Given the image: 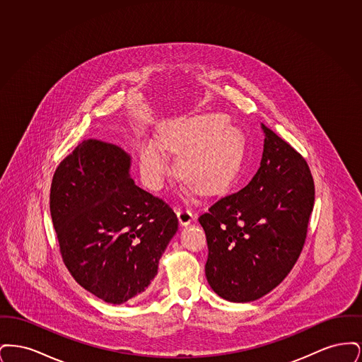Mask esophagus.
Instances as JSON below:
<instances>
[{"label": "esophagus", "mask_w": 362, "mask_h": 362, "mask_svg": "<svg viewBox=\"0 0 362 362\" xmlns=\"http://www.w3.org/2000/svg\"><path fill=\"white\" fill-rule=\"evenodd\" d=\"M176 214L182 226H187L194 220V214L189 209H177Z\"/></svg>", "instance_id": "1"}]
</instances>
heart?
Instances as JSON below:
<instances>
[{"label":"heart","instance_id":"b5f03b06","mask_svg":"<svg viewBox=\"0 0 362 362\" xmlns=\"http://www.w3.org/2000/svg\"><path fill=\"white\" fill-rule=\"evenodd\" d=\"M177 156V171L189 189L214 194L225 189L239 171L240 133L220 114L180 118L163 126L160 138L146 137L139 145V168L145 185L161 189Z\"/></svg>","mask_w":362,"mask_h":362}]
</instances>
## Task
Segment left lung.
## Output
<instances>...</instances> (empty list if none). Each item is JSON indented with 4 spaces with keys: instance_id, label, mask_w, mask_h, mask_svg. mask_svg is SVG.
Returning <instances> with one entry per match:
<instances>
[{
    "instance_id": "obj_1",
    "label": "left lung",
    "mask_w": 362,
    "mask_h": 362,
    "mask_svg": "<svg viewBox=\"0 0 362 362\" xmlns=\"http://www.w3.org/2000/svg\"><path fill=\"white\" fill-rule=\"evenodd\" d=\"M262 129L264 144L255 176L199 217L209 248L207 282L232 303L258 300L291 273L315 202L307 161L273 130Z\"/></svg>"
}]
</instances>
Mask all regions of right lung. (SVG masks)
<instances>
[{
  "instance_id": "right-lung-1",
  "label": "right lung",
  "mask_w": 362,
  "mask_h": 362,
  "mask_svg": "<svg viewBox=\"0 0 362 362\" xmlns=\"http://www.w3.org/2000/svg\"><path fill=\"white\" fill-rule=\"evenodd\" d=\"M132 156L89 138L52 176L50 213L61 255L73 278L110 304L142 297L177 230L161 199L136 186Z\"/></svg>"
}]
</instances>
